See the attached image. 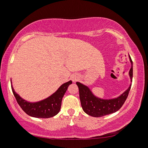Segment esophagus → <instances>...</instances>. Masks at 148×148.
I'll return each mask as SVG.
<instances>
[{"label": "esophagus", "instance_id": "1", "mask_svg": "<svg viewBox=\"0 0 148 148\" xmlns=\"http://www.w3.org/2000/svg\"><path fill=\"white\" fill-rule=\"evenodd\" d=\"M71 79L73 82H76L77 81H78V79H79V76L76 74L73 75L71 76Z\"/></svg>", "mask_w": 148, "mask_h": 148}]
</instances>
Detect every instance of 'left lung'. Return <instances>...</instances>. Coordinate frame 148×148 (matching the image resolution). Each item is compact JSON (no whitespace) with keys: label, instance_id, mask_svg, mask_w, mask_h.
<instances>
[{"label":"left lung","instance_id":"left-lung-1","mask_svg":"<svg viewBox=\"0 0 148 148\" xmlns=\"http://www.w3.org/2000/svg\"><path fill=\"white\" fill-rule=\"evenodd\" d=\"M129 58L131 64L129 75L131 82H132L133 62L129 54ZM76 84L79 88L80 102L83 110L86 114L94 117H101L118 111L126 100L131 87V84L128 89L116 98L103 99L95 96L88 86L79 82H76Z\"/></svg>","mask_w":148,"mask_h":148}]
</instances>
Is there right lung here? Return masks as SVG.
Instances as JSON below:
<instances>
[{
	"instance_id": "obj_1",
	"label": "right lung",
	"mask_w": 148,
	"mask_h": 148,
	"mask_svg": "<svg viewBox=\"0 0 148 148\" xmlns=\"http://www.w3.org/2000/svg\"><path fill=\"white\" fill-rule=\"evenodd\" d=\"M71 84V81L64 83L51 96L39 102H28L22 98L14 90L13 87L12 86V82L11 88L17 103L26 114L30 116L36 117V118L47 119L55 116L59 112L60 107H61L62 99L69 86Z\"/></svg>"
}]
</instances>
